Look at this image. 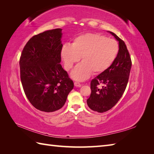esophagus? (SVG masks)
Masks as SVG:
<instances>
[{"mask_svg": "<svg viewBox=\"0 0 154 154\" xmlns=\"http://www.w3.org/2000/svg\"><path fill=\"white\" fill-rule=\"evenodd\" d=\"M74 85H75V87H81V85H81L80 83H79V82H75L74 83Z\"/></svg>", "mask_w": 154, "mask_h": 154, "instance_id": "obj_1", "label": "esophagus"}]
</instances>
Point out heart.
Listing matches in <instances>:
<instances>
[{
  "label": "heart",
  "instance_id": "obj_1",
  "mask_svg": "<svg viewBox=\"0 0 154 154\" xmlns=\"http://www.w3.org/2000/svg\"><path fill=\"white\" fill-rule=\"evenodd\" d=\"M119 45L112 38L97 33H87L75 38L71 45H65L61 51L64 67L70 70L81 57L82 63L71 73V77L77 81L87 79L94 74L106 71L117 56Z\"/></svg>",
  "mask_w": 154,
  "mask_h": 154
}]
</instances>
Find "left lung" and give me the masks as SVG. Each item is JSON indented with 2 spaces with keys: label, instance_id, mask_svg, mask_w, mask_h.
Instances as JSON below:
<instances>
[{
  "label": "left lung",
  "instance_id": "1",
  "mask_svg": "<svg viewBox=\"0 0 154 154\" xmlns=\"http://www.w3.org/2000/svg\"><path fill=\"white\" fill-rule=\"evenodd\" d=\"M110 33L119 42V53L112 64L91 81V93L87 100L90 109L98 112H106L119 102L126 88L132 67L124 42L113 32Z\"/></svg>",
  "mask_w": 154,
  "mask_h": 154
}]
</instances>
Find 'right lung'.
<instances>
[{
	"instance_id": "right-lung-1",
	"label": "right lung",
	"mask_w": 154,
	"mask_h": 154,
	"mask_svg": "<svg viewBox=\"0 0 154 154\" xmlns=\"http://www.w3.org/2000/svg\"><path fill=\"white\" fill-rule=\"evenodd\" d=\"M61 29L31 38L20 58V79L27 99L35 109L55 112L63 106L74 84L61 64Z\"/></svg>"
}]
</instances>
